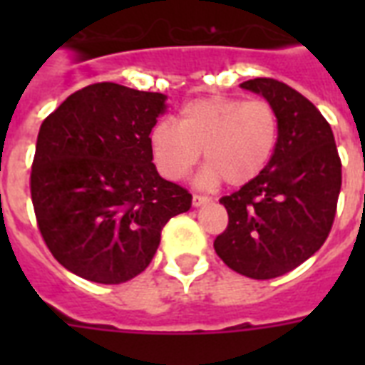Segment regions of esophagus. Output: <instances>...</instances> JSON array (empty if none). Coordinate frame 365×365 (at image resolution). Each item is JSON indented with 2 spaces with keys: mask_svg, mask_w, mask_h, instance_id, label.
Returning <instances> with one entry per match:
<instances>
[{
  "mask_svg": "<svg viewBox=\"0 0 365 365\" xmlns=\"http://www.w3.org/2000/svg\"><path fill=\"white\" fill-rule=\"evenodd\" d=\"M208 197L206 195H200V193H193V206H202L208 202Z\"/></svg>",
  "mask_w": 365,
  "mask_h": 365,
  "instance_id": "34e87169",
  "label": "esophagus"
}]
</instances>
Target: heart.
I'll return each instance as SVG.
<instances>
[{
	"instance_id": "b5f03b06",
	"label": "heart",
	"mask_w": 365,
	"mask_h": 365,
	"mask_svg": "<svg viewBox=\"0 0 365 365\" xmlns=\"http://www.w3.org/2000/svg\"><path fill=\"white\" fill-rule=\"evenodd\" d=\"M278 142L277 111L267 100L206 96L182 106L176 125L159 121L149 132V148L159 172L182 180L202 151L200 180L244 185L263 172Z\"/></svg>"
}]
</instances>
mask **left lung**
Listing matches in <instances>:
<instances>
[{
	"instance_id": "obj_1",
	"label": "left lung",
	"mask_w": 365,
	"mask_h": 365,
	"mask_svg": "<svg viewBox=\"0 0 365 365\" xmlns=\"http://www.w3.org/2000/svg\"><path fill=\"white\" fill-rule=\"evenodd\" d=\"M240 87L274 108L278 142L259 176L220 199L229 223L214 250L229 269L267 280L294 271L326 242L337 212L341 159L329 123L295 88L271 77Z\"/></svg>"
}]
</instances>
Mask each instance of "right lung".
<instances>
[{"instance_id": "1", "label": "right lung", "mask_w": 365, "mask_h": 365, "mask_svg": "<svg viewBox=\"0 0 365 365\" xmlns=\"http://www.w3.org/2000/svg\"><path fill=\"white\" fill-rule=\"evenodd\" d=\"M166 96L117 83L77 91L41 123L30 191L37 227L60 265L98 284L151 263L168 220L191 193L155 168L149 132Z\"/></svg>"}]
</instances>
